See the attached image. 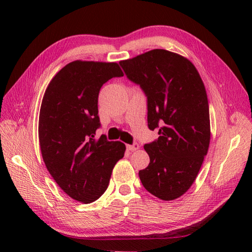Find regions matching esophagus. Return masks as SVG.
I'll use <instances>...</instances> for the list:
<instances>
[{
  "label": "esophagus",
  "mask_w": 252,
  "mask_h": 252,
  "mask_svg": "<svg viewBox=\"0 0 252 252\" xmlns=\"http://www.w3.org/2000/svg\"><path fill=\"white\" fill-rule=\"evenodd\" d=\"M126 148L129 149V151L131 152H134V151H137L138 148H140V145H138L137 143H134L133 145H126Z\"/></svg>",
  "instance_id": "obj_1"
}]
</instances>
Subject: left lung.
Wrapping results in <instances>:
<instances>
[{
	"mask_svg": "<svg viewBox=\"0 0 252 252\" xmlns=\"http://www.w3.org/2000/svg\"><path fill=\"white\" fill-rule=\"evenodd\" d=\"M120 65L147 96V121L158 129L146 144L151 162L138 172L143 186L161 200H174L194 183L210 144V116L205 84L189 60L152 50Z\"/></svg>",
	"mask_w": 252,
	"mask_h": 252,
	"instance_id": "8db88e82",
	"label": "left lung"
}]
</instances>
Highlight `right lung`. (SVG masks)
Instances as JSON below:
<instances>
[{
    "mask_svg": "<svg viewBox=\"0 0 252 252\" xmlns=\"http://www.w3.org/2000/svg\"><path fill=\"white\" fill-rule=\"evenodd\" d=\"M114 77H123L117 63L74 61L47 85L39 116L43 161L58 186L82 203L104 194L112 169L125 156L126 145L94 138L99 127L98 93Z\"/></svg>",
    "mask_w": 252,
    "mask_h": 252,
    "instance_id": "1",
    "label": "right lung"
}]
</instances>
